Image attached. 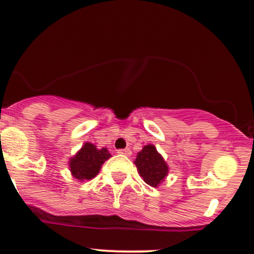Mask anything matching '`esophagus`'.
<instances>
[{
    "instance_id": "esophagus-1",
    "label": "esophagus",
    "mask_w": 254,
    "mask_h": 254,
    "mask_svg": "<svg viewBox=\"0 0 254 254\" xmlns=\"http://www.w3.org/2000/svg\"><path fill=\"white\" fill-rule=\"evenodd\" d=\"M118 153H120V155L130 156L131 155V151H130L129 148H122V150H118Z\"/></svg>"
}]
</instances>
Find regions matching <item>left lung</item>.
<instances>
[{"instance_id":"8db88e82","label":"left lung","mask_w":254,"mask_h":254,"mask_svg":"<svg viewBox=\"0 0 254 254\" xmlns=\"http://www.w3.org/2000/svg\"><path fill=\"white\" fill-rule=\"evenodd\" d=\"M137 171L151 187H157L168 173V166L153 145H147L137 153L135 160Z\"/></svg>"}]
</instances>
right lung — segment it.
<instances>
[{"mask_svg":"<svg viewBox=\"0 0 254 254\" xmlns=\"http://www.w3.org/2000/svg\"><path fill=\"white\" fill-rule=\"evenodd\" d=\"M111 157L106 147L98 148L93 143H84L83 147L78 151L77 155L70 160V170L75 178L92 179L97 176L101 170V166Z\"/></svg>","mask_w":254,"mask_h":254,"instance_id":"obj_1","label":"right lung"}]
</instances>
